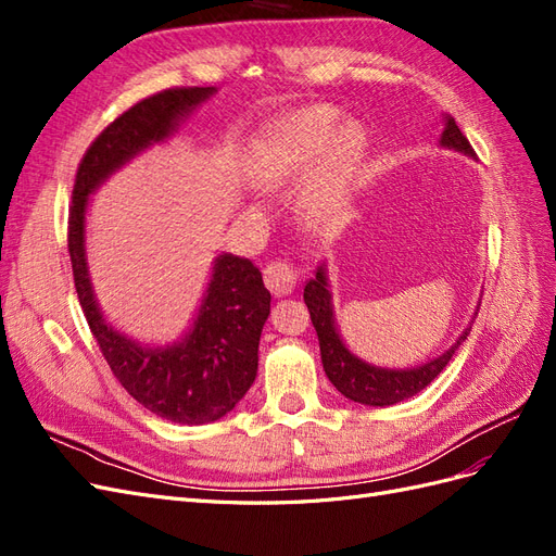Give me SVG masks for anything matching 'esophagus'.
<instances>
[{"instance_id": "esophagus-1", "label": "esophagus", "mask_w": 556, "mask_h": 556, "mask_svg": "<svg viewBox=\"0 0 556 556\" xmlns=\"http://www.w3.org/2000/svg\"><path fill=\"white\" fill-rule=\"evenodd\" d=\"M264 285L268 288V292L276 294V296L292 294V290L296 288L294 266L290 262H285V260H276L271 264H266Z\"/></svg>"}]
</instances>
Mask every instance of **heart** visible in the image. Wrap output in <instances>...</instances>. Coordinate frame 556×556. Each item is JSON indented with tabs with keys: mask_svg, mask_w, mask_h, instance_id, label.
<instances>
[{
	"mask_svg": "<svg viewBox=\"0 0 556 556\" xmlns=\"http://www.w3.org/2000/svg\"><path fill=\"white\" fill-rule=\"evenodd\" d=\"M336 113L329 109H308L296 115L290 125L264 139L255 155V178L264 188H282V185L299 182L306 178L315 166L317 157L323 155L315 174L313 190L308 194L311 208L323 213L327 211L341 185L345 182L352 164H355L362 137L357 129H341L336 134Z\"/></svg>",
	"mask_w": 556,
	"mask_h": 556,
	"instance_id": "heart-1",
	"label": "heart"
}]
</instances>
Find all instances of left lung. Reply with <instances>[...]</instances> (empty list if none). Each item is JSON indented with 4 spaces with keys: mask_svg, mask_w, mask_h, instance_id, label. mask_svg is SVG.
Masks as SVG:
<instances>
[{
    "mask_svg": "<svg viewBox=\"0 0 556 556\" xmlns=\"http://www.w3.org/2000/svg\"><path fill=\"white\" fill-rule=\"evenodd\" d=\"M441 143L454 150H462V153L470 157L476 155L473 146L468 143V139L464 137L462 129L452 121V117H447ZM304 301L308 306L313 327L317 331L319 352H323V366H325L327 378L345 399L364 403V406H392V403H399L403 399L415 396L417 392H422L425 387L443 371L447 362L452 359L454 350H457L470 333V329H466L459 336V341L439 359H433L419 368H410V371H390V368H376L371 364L357 359L355 355H350V350L343 345L339 331L333 327L331 294L327 290V274L323 266L317 268L315 278L306 285Z\"/></svg>",
    "mask_w": 556,
    "mask_h": 556,
    "instance_id": "1",
    "label": "left lung"
}]
</instances>
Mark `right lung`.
<instances>
[{
  "mask_svg": "<svg viewBox=\"0 0 556 556\" xmlns=\"http://www.w3.org/2000/svg\"><path fill=\"white\" fill-rule=\"evenodd\" d=\"M208 94L213 88H169L117 115L78 164L66 227L80 308L113 376L143 408L178 425L215 422L255 382L260 336L271 311L260 268L233 255L217 257L192 331L172 348H141L113 331L94 304L83 223L97 185L150 143L169 137L180 117Z\"/></svg>",
  "mask_w": 556,
  "mask_h": 556,
  "instance_id": "1",
  "label": "right lung"
}]
</instances>
